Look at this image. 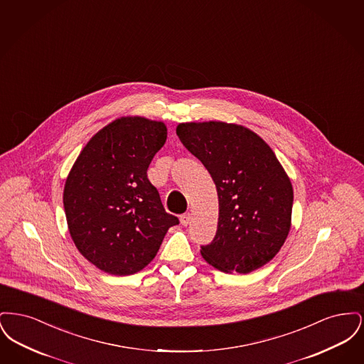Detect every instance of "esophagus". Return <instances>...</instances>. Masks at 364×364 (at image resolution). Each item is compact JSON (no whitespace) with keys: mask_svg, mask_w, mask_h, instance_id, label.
<instances>
[{"mask_svg":"<svg viewBox=\"0 0 364 364\" xmlns=\"http://www.w3.org/2000/svg\"><path fill=\"white\" fill-rule=\"evenodd\" d=\"M191 215L190 213H187V214H183L181 217H180V223H181V225L187 226L191 223Z\"/></svg>","mask_w":364,"mask_h":364,"instance_id":"1","label":"esophagus"}]
</instances>
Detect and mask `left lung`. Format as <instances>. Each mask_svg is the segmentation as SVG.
<instances>
[{"label":"left lung","instance_id":"8db88e82","mask_svg":"<svg viewBox=\"0 0 364 364\" xmlns=\"http://www.w3.org/2000/svg\"><path fill=\"white\" fill-rule=\"evenodd\" d=\"M176 134L217 187V233L202 257L224 273L264 266L288 237L294 205L291 178L274 151L239 124L180 122Z\"/></svg>","mask_w":364,"mask_h":364}]
</instances>
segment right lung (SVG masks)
Returning <instances> with one entry per match:
<instances>
[{
    "label": "right lung",
    "mask_w": 364,
    "mask_h": 364,
    "mask_svg": "<svg viewBox=\"0 0 364 364\" xmlns=\"http://www.w3.org/2000/svg\"><path fill=\"white\" fill-rule=\"evenodd\" d=\"M168 136L166 125L120 117L87 141L64 187L70 237L95 267L113 276L144 269L178 218L166 213L147 169Z\"/></svg>",
    "instance_id": "add662e5"
}]
</instances>
